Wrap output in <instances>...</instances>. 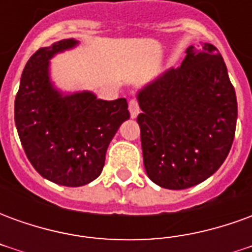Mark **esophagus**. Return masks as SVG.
Masks as SVG:
<instances>
[{
    "label": "esophagus",
    "mask_w": 252,
    "mask_h": 252,
    "mask_svg": "<svg viewBox=\"0 0 252 252\" xmlns=\"http://www.w3.org/2000/svg\"><path fill=\"white\" fill-rule=\"evenodd\" d=\"M139 112H140V108H139L137 99H131V101H129V113H131L132 119H135V117L139 115Z\"/></svg>",
    "instance_id": "obj_1"
}]
</instances>
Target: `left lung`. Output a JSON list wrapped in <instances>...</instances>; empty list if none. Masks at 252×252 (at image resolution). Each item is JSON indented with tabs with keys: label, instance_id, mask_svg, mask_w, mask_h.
<instances>
[{
	"label": "left lung",
	"instance_id": "8db88e82",
	"mask_svg": "<svg viewBox=\"0 0 252 252\" xmlns=\"http://www.w3.org/2000/svg\"><path fill=\"white\" fill-rule=\"evenodd\" d=\"M143 162L164 189L198 185L216 173L232 146L238 102L216 47L190 46L171 68L137 94Z\"/></svg>",
	"mask_w": 252,
	"mask_h": 252
}]
</instances>
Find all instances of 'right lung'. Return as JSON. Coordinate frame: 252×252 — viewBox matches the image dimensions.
<instances>
[{
  "instance_id": "add662e5",
  "label": "right lung",
  "mask_w": 252,
  "mask_h": 252,
  "mask_svg": "<svg viewBox=\"0 0 252 252\" xmlns=\"http://www.w3.org/2000/svg\"><path fill=\"white\" fill-rule=\"evenodd\" d=\"M77 43L63 39L39 48L25 64L14 101L16 128L31 164L41 177L71 188L101 174L110 140L129 119L126 98L104 101L90 92L62 95L54 89L50 59Z\"/></svg>"
}]
</instances>
